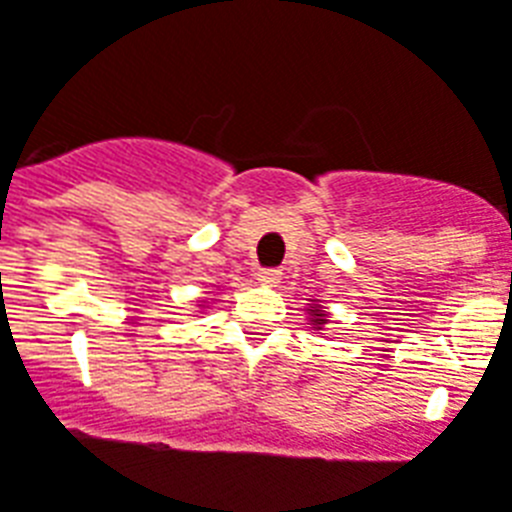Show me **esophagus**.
<instances>
[{
    "label": "esophagus",
    "mask_w": 512,
    "mask_h": 512,
    "mask_svg": "<svg viewBox=\"0 0 512 512\" xmlns=\"http://www.w3.org/2000/svg\"><path fill=\"white\" fill-rule=\"evenodd\" d=\"M280 277H283V272H280V269L264 267V269H259V272H256V280H259L261 285H275V283H280Z\"/></svg>",
    "instance_id": "esophagus-1"
}]
</instances>
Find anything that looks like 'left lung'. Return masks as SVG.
<instances>
[{
  "instance_id": "obj_1",
  "label": "left lung",
  "mask_w": 512,
  "mask_h": 512,
  "mask_svg": "<svg viewBox=\"0 0 512 512\" xmlns=\"http://www.w3.org/2000/svg\"><path fill=\"white\" fill-rule=\"evenodd\" d=\"M310 323H312V328L326 326V312H323V307H320V304H315V307L310 310Z\"/></svg>"
}]
</instances>
